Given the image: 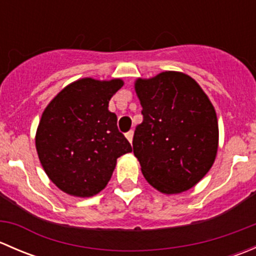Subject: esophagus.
I'll list each match as a JSON object with an SVG mask.
<instances>
[{"label":"esophagus","instance_id":"34e87169","mask_svg":"<svg viewBox=\"0 0 256 256\" xmlns=\"http://www.w3.org/2000/svg\"><path fill=\"white\" fill-rule=\"evenodd\" d=\"M126 138H128V142L130 144H132V138H134V131H128V134H126Z\"/></svg>","mask_w":256,"mask_h":256}]
</instances>
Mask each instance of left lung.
<instances>
[{"label":"left lung","mask_w":256,"mask_h":256,"mask_svg":"<svg viewBox=\"0 0 256 256\" xmlns=\"http://www.w3.org/2000/svg\"><path fill=\"white\" fill-rule=\"evenodd\" d=\"M144 121L134 154L144 180L164 194L194 187L213 166L219 142L216 109L194 79L166 70L135 80Z\"/></svg>","instance_id":"1"}]
</instances>
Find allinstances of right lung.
I'll list each match as a JSON object with an SVG mask.
<instances>
[{
	"mask_svg": "<svg viewBox=\"0 0 256 256\" xmlns=\"http://www.w3.org/2000/svg\"><path fill=\"white\" fill-rule=\"evenodd\" d=\"M122 85L121 79H78L43 112L36 150L49 180L66 194H98L109 183L118 157L132 151L109 110L110 99Z\"/></svg>",
	"mask_w": 256,
	"mask_h": 256,
	"instance_id": "1",
	"label": "right lung"
}]
</instances>
